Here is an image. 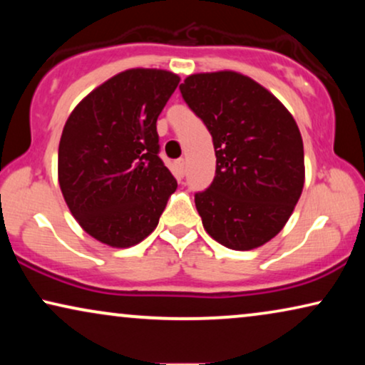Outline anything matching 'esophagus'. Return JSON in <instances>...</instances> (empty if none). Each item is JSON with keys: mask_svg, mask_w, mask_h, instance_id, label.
I'll use <instances>...</instances> for the list:
<instances>
[{"mask_svg": "<svg viewBox=\"0 0 365 365\" xmlns=\"http://www.w3.org/2000/svg\"><path fill=\"white\" fill-rule=\"evenodd\" d=\"M176 169H178V176L182 178L184 176V169H186V161H184V159H178Z\"/></svg>", "mask_w": 365, "mask_h": 365, "instance_id": "obj_1", "label": "esophagus"}]
</instances>
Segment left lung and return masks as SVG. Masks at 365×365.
Wrapping results in <instances>:
<instances>
[{"instance_id":"obj_1","label":"left lung","mask_w":365,"mask_h":365,"mask_svg":"<svg viewBox=\"0 0 365 365\" xmlns=\"http://www.w3.org/2000/svg\"><path fill=\"white\" fill-rule=\"evenodd\" d=\"M216 151V176L194 197L206 232L234 251L276 237L302 194L304 144L287 108L246 74L196 73L179 86Z\"/></svg>"}]
</instances>
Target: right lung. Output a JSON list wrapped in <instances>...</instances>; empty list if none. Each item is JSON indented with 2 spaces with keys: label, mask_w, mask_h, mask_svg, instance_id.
Masks as SVG:
<instances>
[{
  "label": "right lung",
  "mask_w": 365,
  "mask_h": 365,
  "mask_svg": "<svg viewBox=\"0 0 365 365\" xmlns=\"http://www.w3.org/2000/svg\"><path fill=\"white\" fill-rule=\"evenodd\" d=\"M181 78L133 68L94 88L69 114L58 181L79 226L109 247L136 246L156 229L178 182L159 159L158 116Z\"/></svg>",
  "instance_id": "add662e5"
}]
</instances>
